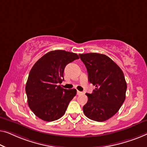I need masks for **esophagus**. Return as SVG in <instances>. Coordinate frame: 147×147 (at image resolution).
<instances>
[{"mask_svg":"<svg viewBox=\"0 0 147 147\" xmlns=\"http://www.w3.org/2000/svg\"><path fill=\"white\" fill-rule=\"evenodd\" d=\"M82 94V92L78 91V90H77V94H78V95H80V94Z\"/></svg>","mask_w":147,"mask_h":147,"instance_id":"obj_1","label":"esophagus"}]
</instances>
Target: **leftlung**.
<instances>
[{"instance_id":"obj_1","label":"left lung","mask_w":147,"mask_h":147,"mask_svg":"<svg viewBox=\"0 0 147 147\" xmlns=\"http://www.w3.org/2000/svg\"><path fill=\"white\" fill-rule=\"evenodd\" d=\"M88 72V81L95 86L83 112L88 119L102 122L114 116L125 100L127 91L123 72L112 59L99 53L79 54Z\"/></svg>"}]
</instances>
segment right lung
Segmentation results:
<instances>
[{
	"mask_svg": "<svg viewBox=\"0 0 147 147\" xmlns=\"http://www.w3.org/2000/svg\"><path fill=\"white\" fill-rule=\"evenodd\" d=\"M78 59L75 53L52 51L42 56L32 67L25 90L28 107L39 119L51 122L65 115L76 90L65 89L57 84L64 80L66 66Z\"/></svg>",
	"mask_w": 147,
	"mask_h": 147,
	"instance_id": "1",
	"label": "right lung"
}]
</instances>
